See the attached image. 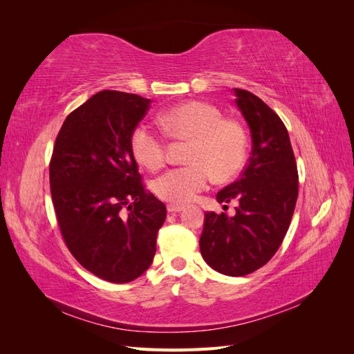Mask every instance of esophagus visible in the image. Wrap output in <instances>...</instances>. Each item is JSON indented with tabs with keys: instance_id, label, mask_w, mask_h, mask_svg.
Instances as JSON below:
<instances>
[{
	"instance_id": "esophagus-1",
	"label": "esophagus",
	"mask_w": 354,
	"mask_h": 354,
	"mask_svg": "<svg viewBox=\"0 0 354 354\" xmlns=\"http://www.w3.org/2000/svg\"><path fill=\"white\" fill-rule=\"evenodd\" d=\"M167 209H168V212H171V214H176V212H181L185 209V207H181V205H174V203H168L167 205Z\"/></svg>"
}]
</instances>
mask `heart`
Segmentation results:
<instances>
[{"label": "heart", "mask_w": 354, "mask_h": 354, "mask_svg": "<svg viewBox=\"0 0 354 354\" xmlns=\"http://www.w3.org/2000/svg\"><path fill=\"white\" fill-rule=\"evenodd\" d=\"M159 121L171 137L190 140L186 155L189 164L169 169L153 181V192L159 199L185 205L208 187L212 176L224 181L242 169L248 137L238 121L224 120L217 106L187 102L165 112ZM130 149L137 162L149 171L162 168L167 162L165 137L146 122L133 130Z\"/></svg>", "instance_id": "b5f03b06"}]
</instances>
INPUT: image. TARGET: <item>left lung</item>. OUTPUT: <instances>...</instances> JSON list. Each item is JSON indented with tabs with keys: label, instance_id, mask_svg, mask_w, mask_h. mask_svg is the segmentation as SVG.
Wrapping results in <instances>:
<instances>
[{
	"label": "left lung",
	"instance_id": "obj_1",
	"mask_svg": "<svg viewBox=\"0 0 354 354\" xmlns=\"http://www.w3.org/2000/svg\"><path fill=\"white\" fill-rule=\"evenodd\" d=\"M234 94L251 130V158L241 177L217 194L218 202L239 201L236 214L205 212L199 248L214 270L245 276L279 250L295 209L298 171L281 118L255 94L241 88Z\"/></svg>",
	"mask_w": 354,
	"mask_h": 354
}]
</instances>
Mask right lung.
Listing matches in <instances>:
<instances>
[{
	"instance_id": "1",
	"label": "right lung",
	"mask_w": 354,
	"mask_h": 354,
	"mask_svg": "<svg viewBox=\"0 0 354 354\" xmlns=\"http://www.w3.org/2000/svg\"><path fill=\"white\" fill-rule=\"evenodd\" d=\"M151 100L104 90L71 112L50 159V190L68 250L103 281L127 283L152 264L167 217L147 192L130 137Z\"/></svg>"
}]
</instances>
